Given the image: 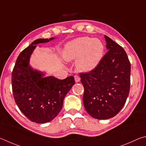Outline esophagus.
I'll list each match as a JSON object with an SVG mask.
<instances>
[{
  "mask_svg": "<svg viewBox=\"0 0 146 146\" xmlns=\"http://www.w3.org/2000/svg\"><path fill=\"white\" fill-rule=\"evenodd\" d=\"M74 79H75V81L76 82H79V81H80V77L78 75H75L74 76Z\"/></svg>",
  "mask_w": 146,
  "mask_h": 146,
  "instance_id": "esophagus-1",
  "label": "esophagus"
}]
</instances>
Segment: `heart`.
I'll use <instances>...</instances> for the list:
<instances>
[{
  "label": "heart",
  "mask_w": 146,
  "mask_h": 146,
  "mask_svg": "<svg viewBox=\"0 0 146 146\" xmlns=\"http://www.w3.org/2000/svg\"><path fill=\"white\" fill-rule=\"evenodd\" d=\"M104 49V45L100 40L83 36L66 43L63 49V56L66 61L77 58L76 65L78 70L90 72L100 63Z\"/></svg>",
  "instance_id": "1"
}]
</instances>
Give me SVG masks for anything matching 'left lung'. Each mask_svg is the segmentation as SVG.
I'll use <instances>...</instances> for the list:
<instances>
[{"instance_id": "obj_1", "label": "left lung", "mask_w": 146, "mask_h": 146, "mask_svg": "<svg viewBox=\"0 0 146 146\" xmlns=\"http://www.w3.org/2000/svg\"><path fill=\"white\" fill-rule=\"evenodd\" d=\"M108 50L96 68L80 73L84 86L83 104L89 115L97 119L111 118L126 103L130 88L131 64L126 51L104 35Z\"/></svg>"}]
</instances>
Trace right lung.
<instances>
[{"label": "right lung", "instance_id": "right-lung-1", "mask_svg": "<svg viewBox=\"0 0 146 146\" xmlns=\"http://www.w3.org/2000/svg\"><path fill=\"white\" fill-rule=\"evenodd\" d=\"M53 38L35 40L20 54L12 72L11 83L17 105L31 121L43 124L52 121L60 113L63 99L75 84L73 76L61 80L33 70L29 66L30 56L40 43Z\"/></svg>", "mask_w": 146, "mask_h": 146}]
</instances>
